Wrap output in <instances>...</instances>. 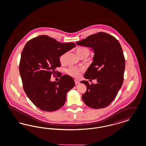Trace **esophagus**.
Wrapping results in <instances>:
<instances>
[{
  "label": "esophagus",
  "instance_id": "34e87169",
  "mask_svg": "<svg viewBox=\"0 0 146 146\" xmlns=\"http://www.w3.org/2000/svg\"><path fill=\"white\" fill-rule=\"evenodd\" d=\"M75 83H76V85H77V84H79L80 83V82H79V81H78L77 80H75Z\"/></svg>",
  "mask_w": 146,
  "mask_h": 146
}]
</instances>
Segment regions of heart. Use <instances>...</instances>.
I'll return each mask as SVG.
<instances>
[{"mask_svg": "<svg viewBox=\"0 0 146 146\" xmlns=\"http://www.w3.org/2000/svg\"><path fill=\"white\" fill-rule=\"evenodd\" d=\"M76 52L78 56L81 58L83 57H88L90 54V50L86 47L80 46L76 49ZM67 53H64L60 57V61L61 63H63L65 61ZM83 72V69L75 67H70L67 70V73L70 76L78 78L80 76L82 73Z\"/></svg>", "mask_w": 146, "mask_h": 146, "instance_id": "obj_1", "label": "heart"}]
</instances>
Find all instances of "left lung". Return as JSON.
<instances>
[{"label":"left lung","mask_w":146,"mask_h":146,"mask_svg":"<svg viewBox=\"0 0 146 146\" xmlns=\"http://www.w3.org/2000/svg\"><path fill=\"white\" fill-rule=\"evenodd\" d=\"M92 48L94 61L84 74L87 79H96L97 84L82 81L86 86L82 96L84 102L94 109L105 108L115 99L124 81L125 60L118 40L105 32H98L76 42Z\"/></svg>","instance_id":"1"}]
</instances>
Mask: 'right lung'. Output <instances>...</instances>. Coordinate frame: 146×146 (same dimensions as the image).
Listing matches in <instances>:
<instances>
[{"label": "right lung", "instance_id": "right-lung-1", "mask_svg": "<svg viewBox=\"0 0 146 146\" xmlns=\"http://www.w3.org/2000/svg\"><path fill=\"white\" fill-rule=\"evenodd\" d=\"M76 46L74 42L62 43L43 35L29 40L22 50L19 71L23 90L42 111L61 108L67 93L74 86V79L68 75L60 76L57 82H51L50 79L51 75L55 76L56 68L61 66L60 57Z\"/></svg>", "mask_w": 146, "mask_h": 146}]
</instances>
